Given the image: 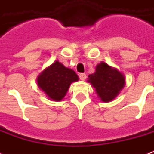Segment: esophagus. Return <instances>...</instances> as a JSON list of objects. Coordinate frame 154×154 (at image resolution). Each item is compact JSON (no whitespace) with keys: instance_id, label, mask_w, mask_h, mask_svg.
<instances>
[{"instance_id":"34e87169","label":"esophagus","mask_w":154,"mask_h":154,"mask_svg":"<svg viewBox=\"0 0 154 154\" xmlns=\"http://www.w3.org/2000/svg\"><path fill=\"white\" fill-rule=\"evenodd\" d=\"M79 78H80L81 80L84 81L86 78H87V75L85 73H80L79 74Z\"/></svg>"}]
</instances>
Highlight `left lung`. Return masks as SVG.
Listing matches in <instances>:
<instances>
[{"mask_svg":"<svg viewBox=\"0 0 154 154\" xmlns=\"http://www.w3.org/2000/svg\"><path fill=\"white\" fill-rule=\"evenodd\" d=\"M88 82L96 89L100 100L109 102L114 100L125 84V78L119 70L101 62L97 64L96 72L88 76Z\"/></svg>","mask_w":154,"mask_h":154,"instance_id":"obj_1","label":"left lung"}]
</instances>
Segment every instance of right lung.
Returning <instances> with one entry per match:
<instances>
[{"label": "right lung", "mask_w": 154, "mask_h": 154, "mask_svg": "<svg viewBox=\"0 0 154 154\" xmlns=\"http://www.w3.org/2000/svg\"><path fill=\"white\" fill-rule=\"evenodd\" d=\"M77 73L63 64L55 61L37 77L38 87L53 100H61L67 93L71 83L78 81Z\"/></svg>", "instance_id": "obj_1"}]
</instances>
